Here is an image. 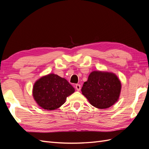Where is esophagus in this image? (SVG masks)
<instances>
[{
	"mask_svg": "<svg viewBox=\"0 0 149 149\" xmlns=\"http://www.w3.org/2000/svg\"><path fill=\"white\" fill-rule=\"evenodd\" d=\"M75 88H76V89L77 90V91H80V89H81V85L80 84H76V86H75Z\"/></svg>",
	"mask_w": 149,
	"mask_h": 149,
	"instance_id": "esophagus-1",
	"label": "esophagus"
}]
</instances>
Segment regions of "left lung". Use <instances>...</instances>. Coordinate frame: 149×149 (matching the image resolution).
Instances as JSON below:
<instances>
[{
    "label": "left lung",
    "mask_w": 149,
    "mask_h": 149,
    "mask_svg": "<svg viewBox=\"0 0 149 149\" xmlns=\"http://www.w3.org/2000/svg\"><path fill=\"white\" fill-rule=\"evenodd\" d=\"M121 88L120 81L115 73L93 71L84 83L81 92L92 106L104 109L118 101Z\"/></svg>",
    "instance_id": "left-lung-1"
}]
</instances>
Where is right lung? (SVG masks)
<instances>
[{"mask_svg":"<svg viewBox=\"0 0 149 149\" xmlns=\"http://www.w3.org/2000/svg\"><path fill=\"white\" fill-rule=\"evenodd\" d=\"M74 91V88L66 79L54 73H49L35 82L32 95L40 107L53 111L60 107L66 102V97Z\"/></svg>","mask_w":149,"mask_h":149,"instance_id":"add662e5","label":"right lung"}]
</instances>
